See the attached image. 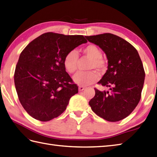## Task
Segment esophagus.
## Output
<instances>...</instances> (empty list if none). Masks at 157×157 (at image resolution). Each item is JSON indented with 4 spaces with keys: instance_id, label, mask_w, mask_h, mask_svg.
I'll list each match as a JSON object with an SVG mask.
<instances>
[{
    "instance_id": "esophagus-1",
    "label": "esophagus",
    "mask_w": 157,
    "mask_h": 157,
    "mask_svg": "<svg viewBox=\"0 0 157 157\" xmlns=\"http://www.w3.org/2000/svg\"><path fill=\"white\" fill-rule=\"evenodd\" d=\"M84 89H85L84 87L81 86H79V92H82V91L84 90Z\"/></svg>"
}]
</instances>
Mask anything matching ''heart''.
Masks as SVG:
<instances>
[{"label": "heart", "instance_id": "obj_1", "mask_svg": "<svg viewBox=\"0 0 157 157\" xmlns=\"http://www.w3.org/2000/svg\"><path fill=\"white\" fill-rule=\"evenodd\" d=\"M82 53L91 59L87 69H96L99 71L104 70L105 67V62L101 58L102 53L98 46L90 44L82 49ZM78 55L75 51H71L65 56L63 65L65 70L70 74H74L77 70ZM100 75L95 71L79 72L74 77V81L81 86H87L92 84L99 79Z\"/></svg>", "mask_w": 157, "mask_h": 157}]
</instances>
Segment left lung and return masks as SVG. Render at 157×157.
<instances>
[{"label": "left lung", "instance_id": "1", "mask_svg": "<svg viewBox=\"0 0 157 157\" xmlns=\"http://www.w3.org/2000/svg\"><path fill=\"white\" fill-rule=\"evenodd\" d=\"M106 55L108 70L98 83L110 91L96 94L89 104L92 111L109 122L127 117L140 100L145 73L137 50L126 40L111 33L86 36Z\"/></svg>", "mask_w": 157, "mask_h": 157}]
</instances>
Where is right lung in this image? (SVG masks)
Instances as JSON below:
<instances>
[{"instance_id": "obj_1", "label": "right lung", "mask_w": 157, "mask_h": 157, "mask_svg": "<svg viewBox=\"0 0 157 157\" xmlns=\"http://www.w3.org/2000/svg\"><path fill=\"white\" fill-rule=\"evenodd\" d=\"M87 42L83 35L49 32L33 40L21 52L14 85L21 105L33 118L42 122L57 118L78 92L63 59L68 52Z\"/></svg>"}]
</instances>
